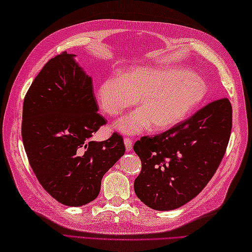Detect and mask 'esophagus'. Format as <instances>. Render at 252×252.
I'll list each match as a JSON object with an SVG mask.
<instances>
[{"instance_id":"obj_1","label":"esophagus","mask_w":252,"mask_h":252,"mask_svg":"<svg viewBox=\"0 0 252 252\" xmlns=\"http://www.w3.org/2000/svg\"><path fill=\"white\" fill-rule=\"evenodd\" d=\"M123 142H125V145H126V152H130L132 151V140L129 137H125V140H123Z\"/></svg>"}]
</instances>
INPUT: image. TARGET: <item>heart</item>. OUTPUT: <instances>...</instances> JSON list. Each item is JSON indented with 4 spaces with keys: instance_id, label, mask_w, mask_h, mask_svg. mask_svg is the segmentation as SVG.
Segmentation results:
<instances>
[{
    "instance_id": "heart-1",
    "label": "heart",
    "mask_w": 252,
    "mask_h": 252,
    "mask_svg": "<svg viewBox=\"0 0 252 252\" xmlns=\"http://www.w3.org/2000/svg\"><path fill=\"white\" fill-rule=\"evenodd\" d=\"M206 93L196 74L175 68L132 66L121 74L112 73L98 83L96 99L106 115L117 117L137 104L117 123L123 133L135 134L148 129L167 130L178 125L200 103Z\"/></svg>"
}]
</instances>
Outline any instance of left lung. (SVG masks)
Returning a JSON list of instances; mask_svg holds the SVG:
<instances>
[{
    "label": "left lung",
    "instance_id": "1",
    "mask_svg": "<svg viewBox=\"0 0 252 252\" xmlns=\"http://www.w3.org/2000/svg\"><path fill=\"white\" fill-rule=\"evenodd\" d=\"M232 115L229 100L220 98L161 134L136 141L133 149L142 170L134 190L141 201L154 210L168 211L199 194L226 152Z\"/></svg>",
    "mask_w": 252,
    "mask_h": 252
}]
</instances>
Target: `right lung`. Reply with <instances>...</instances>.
Listing matches in <instances>:
<instances>
[{"mask_svg":"<svg viewBox=\"0 0 252 252\" xmlns=\"http://www.w3.org/2000/svg\"><path fill=\"white\" fill-rule=\"evenodd\" d=\"M62 54L47 62L27 92L21 136L42 187L58 202L80 207L98 196L104 174L126 152L123 138L91 140L106 119L98 114L92 78Z\"/></svg>","mask_w":252,"mask_h":252,"instance_id":"1","label":"right lung"}]
</instances>
